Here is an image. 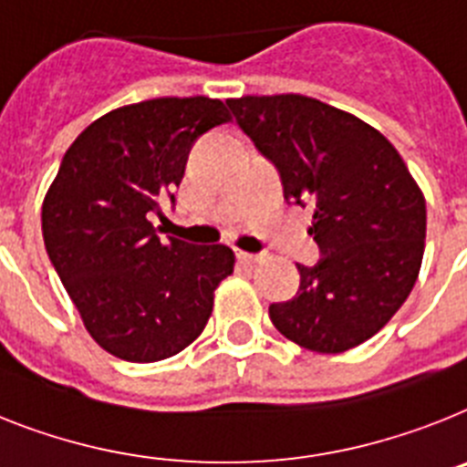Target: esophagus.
Here are the masks:
<instances>
[{"mask_svg":"<svg viewBox=\"0 0 467 467\" xmlns=\"http://www.w3.org/2000/svg\"><path fill=\"white\" fill-rule=\"evenodd\" d=\"M237 258H240L242 264H246V265H254V264H261V261H264V254H249V252H240L237 254Z\"/></svg>","mask_w":467,"mask_h":467,"instance_id":"obj_1","label":"esophagus"}]
</instances>
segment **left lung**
<instances>
[{
  "mask_svg": "<svg viewBox=\"0 0 467 467\" xmlns=\"http://www.w3.org/2000/svg\"><path fill=\"white\" fill-rule=\"evenodd\" d=\"M277 166L285 197L313 203L323 258L296 264L299 292L270 304L289 342L342 354L368 342L409 299L425 252V197L394 144L354 113L304 94L227 99Z\"/></svg>",
  "mask_w": 467,
  "mask_h": 467,
  "instance_id": "1",
  "label": "left lung"
}]
</instances>
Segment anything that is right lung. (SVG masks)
Returning <instances> with one entry per match:
<instances>
[{"label":"right lung","instance_id":"add662e5","mask_svg":"<svg viewBox=\"0 0 467 467\" xmlns=\"http://www.w3.org/2000/svg\"><path fill=\"white\" fill-rule=\"evenodd\" d=\"M233 120L221 99L159 97L113 109L68 147L42 202V234L94 342L154 363L190 347L234 270L225 244L161 240L151 213L185 175L199 135Z\"/></svg>","mask_w":467,"mask_h":467}]
</instances>
